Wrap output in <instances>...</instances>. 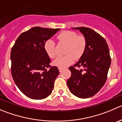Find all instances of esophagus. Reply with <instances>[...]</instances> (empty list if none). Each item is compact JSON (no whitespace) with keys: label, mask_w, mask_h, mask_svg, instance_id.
I'll return each mask as SVG.
<instances>
[{"label":"esophagus","mask_w":122,"mask_h":122,"mask_svg":"<svg viewBox=\"0 0 122 122\" xmlns=\"http://www.w3.org/2000/svg\"><path fill=\"white\" fill-rule=\"evenodd\" d=\"M59 72H62V71H63V68H59Z\"/></svg>","instance_id":"obj_1"}]
</instances>
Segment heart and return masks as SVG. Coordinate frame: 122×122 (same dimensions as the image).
I'll return each instance as SVG.
<instances>
[{"instance_id":"b5f03b06","label":"heart","mask_w":122,"mask_h":122,"mask_svg":"<svg viewBox=\"0 0 122 122\" xmlns=\"http://www.w3.org/2000/svg\"><path fill=\"white\" fill-rule=\"evenodd\" d=\"M60 42L67 44L64 56L57 57L53 62V64L60 68H65L73 63L74 59L80 58L84 54L86 48L87 41L83 36H78L77 33L72 31L65 30L57 36ZM44 50L47 55L51 58L56 55V43L53 39H48L44 44Z\"/></svg>"}]
</instances>
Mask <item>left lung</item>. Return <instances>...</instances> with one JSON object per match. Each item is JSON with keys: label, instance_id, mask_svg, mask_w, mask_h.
Masks as SVG:
<instances>
[{"label": "left lung", "instance_id": "obj_1", "mask_svg": "<svg viewBox=\"0 0 122 122\" xmlns=\"http://www.w3.org/2000/svg\"><path fill=\"white\" fill-rule=\"evenodd\" d=\"M72 29L80 31L87 45L77 63L69 68L71 76L67 86L76 97L88 98L97 94L106 81L111 65L110 50L105 39L93 30L84 27ZM75 67L83 69L76 70Z\"/></svg>", "mask_w": 122, "mask_h": 122}]
</instances>
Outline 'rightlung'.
Wrapping results in <instances>:
<instances>
[{"instance_id":"obj_1","label":"right lung","mask_w":122,"mask_h":122,"mask_svg":"<svg viewBox=\"0 0 122 122\" xmlns=\"http://www.w3.org/2000/svg\"><path fill=\"white\" fill-rule=\"evenodd\" d=\"M60 29L32 27L22 33L12 47V78L20 90L30 99H44L51 93L59 71L50 65L44 44Z\"/></svg>"}]
</instances>
